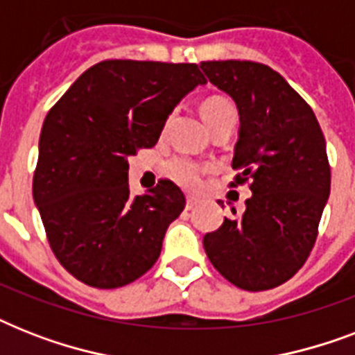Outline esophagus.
I'll list each match as a JSON object with an SVG mask.
<instances>
[{"mask_svg":"<svg viewBox=\"0 0 355 355\" xmlns=\"http://www.w3.org/2000/svg\"><path fill=\"white\" fill-rule=\"evenodd\" d=\"M197 205H199V199H195V197H188L186 199V210H193Z\"/></svg>","mask_w":355,"mask_h":355,"instance_id":"obj_1","label":"esophagus"}]
</instances>
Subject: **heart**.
Instances as JSON below:
<instances>
[{"mask_svg":"<svg viewBox=\"0 0 355 355\" xmlns=\"http://www.w3.org/2000/svg\"><path fill=\"white\" fill-rule=\"evenodd\" d=\"M202 118L208 123V127L214 128L219 123H236L237 121V110L232 103L225 99V97H210L202 103L200 107ZM210 167L206 164H199V162L189 160L184 156L173 158L169 162V173L171 177L177 180L178 184H182L184 188H197L200 184V178L208 171Z\"/></svg>","mask_w":355,"mask_h":355,"instance_id":"obj_1","label":"heart"}]
</instances>
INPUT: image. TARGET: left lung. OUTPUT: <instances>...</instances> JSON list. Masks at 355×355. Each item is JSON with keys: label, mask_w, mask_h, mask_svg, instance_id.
Listing matches in <instances>:
<instances>
[{"label": "left lung", "mask_w": 355, "mask_h": 355, "mask_svg": "<svg viewBox=\"0 0 355 355\" xmlns=\"http://www.w3.org/2000/svg\"><path fill=\"white\" fill-rule=\"evenodd\" d=\"M236 101L241 130L232 188L248 184L247 210L206 234L211 265L239 289L267 291L297 275L313 250L330 195V162L313 110L280 73L250 60L200 62Z\"/></svg>", "instance_id": "8db88e82"}]
</instances>
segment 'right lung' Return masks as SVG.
I'll use <instances>...</instances> for the list:
<instances>
[{
	"label": "right lung",
	"mask_w": 355,
	"mask_h": 355,
	"mask_svg": "<svg viewBox=\"0 0 355 355\" xmlns=\"http://www.w3.org/2000/svg\"><path fill=\"white\" fill-rule=\"evenodd\" d=\"M205 83L197 64L103 60L47 112L33 197L55 258L86 286L123 287L156 263L186 197L164 178L132 199L127 160L155 147L177 103Z\"/></svg>",
	"instance_id": "right-lung-1"
}]
</instances>
